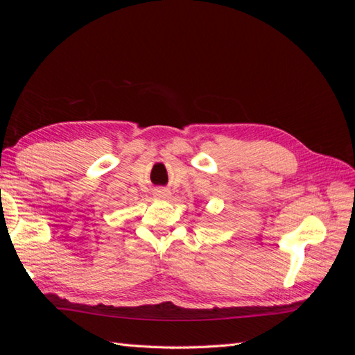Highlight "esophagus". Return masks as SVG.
Returning <instances> with one entry per match:
<instances>
[{"instance_id": "34e87169", "label": "esophagus", "mask_w": 355, "mask_h": 355, "mask_svg": "<svg viewBox=\"0 0 355 355\" xmlns=\"http://www.w3.org/2000/svg\"><path fill=\"white\" fill-rule=\"evenodd\" d=\"M154 196H155L157 198H167V197L170 196V191L166 189V188H157V189L154 191Z\"/></svg>"}]
</instances>
